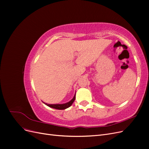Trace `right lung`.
Here are the masks:
<instances>
[{"label":"right lung","instance_id":"right-lung-1","mask_svg":"<svg viewBox=\"0 0 149 149\" xmlns=\"http://www.w3.org/2000/svg\"><path fill=\"white\" fill-rule=\"evenodd\" d=\"M75 97H76V94H74L73 98L72 99L71 101H70L69 102H68L66 103H64V104H47V103H45L44 102H43L45 104L48 106V107L53 108V109L63 110V109H66V108L70 107L72 105V104L73 103V102L75 100Z\"/></svg>","mask_w":149,"mask_h":149}]
</instances>
